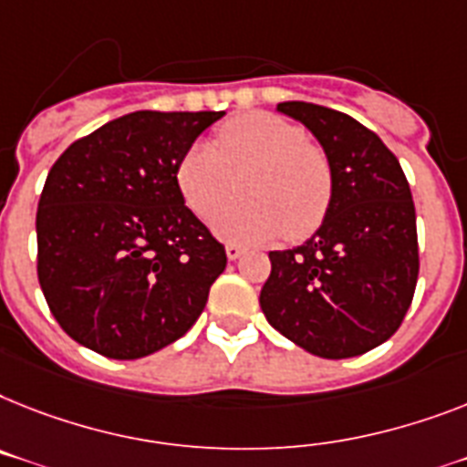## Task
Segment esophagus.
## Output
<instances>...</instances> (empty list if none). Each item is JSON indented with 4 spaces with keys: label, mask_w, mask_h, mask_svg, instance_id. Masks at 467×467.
I'll use <instances>...</instances> for the list:
<instances>
[{
    "label": "esophagus",
    "mask_w": 467,
    "mask_h": 467,
    "mask_svg": "<svg viewBox=\"0 0 467 467\" xmlns=\"http://www.w3.org/2000/svg\"><path fill=\"white\" fill-rule=\"evenodd\" d=\"M243 253H245V248H241V245H236V243H229V245H226V257H229L231 262L238 260Z\"/></svg>",
    "instance_id": "34e87169"
}]
</instances>
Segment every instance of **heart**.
I'll return each instance as SVG.
<instances>
[{"label":"heart","mask_w":467,"mask_h":467,"mask_svg":"<svg viewBox=\"0 0 467 467\" xmlns=\"http://www.w3.org/2000/svg\"><path fill=\"white\" fill-rule=\"evenodd\" d=\"M243 202L214 219L224 241L262 243L312 236L331 202V171L322 150L296 123L265 111L238 114L219 129L217 150L195 142L176 169L179 191L200 219L226 205L241 179Z\"/></svg>","instance_id":"1"}]
</instances>
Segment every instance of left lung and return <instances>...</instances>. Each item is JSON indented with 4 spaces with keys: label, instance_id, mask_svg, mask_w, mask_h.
Instances as JSON below:
<instances>
[{
    "label": "left lung",
    "instance_id": "left-lung-1",
    "mask_svg": "<svg viewBox=\"0 0 467 467\" xmlns=\"http://www.w3.org/2000/svg\"><path fill=\"white\" fill-rule=\"evenodd\" d=\"M276 111L317 138L331 171L327 217L303 245L272 250L260 307L279 334L312 356L341 360L384 344L418 284V229L406 173L377 133L310 102Z\"/></svg>",
    "mask_w": 467,
    "mask_h": 467
}]
</instances>
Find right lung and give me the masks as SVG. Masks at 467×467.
Instances as JSON below:
<instances>
[{"label":"right lung","instance_id":"obj_1","mask_svg":"<svg viewBox=\"0 0 467 467\" xmlns=\"http://www.w3.org/2000/svg\"><path fill=\"white\" fill-rule=\"evenodd\" d=\"M224 111H133L64 150L37 202V279L73 341L114 360L173 344L205 310L224 245L176 169Z\"/></svg>","mask_w":467,"mask_h":467}]
</instances>
